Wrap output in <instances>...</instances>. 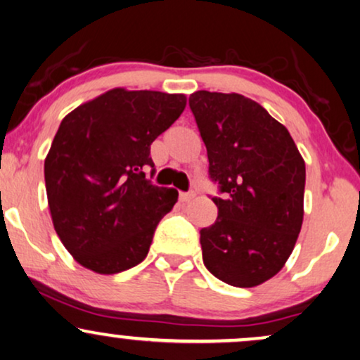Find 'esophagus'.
<instances>
[{
	"instance_id": "esophagus-1",
	"label": "esophagus",
	"mask_w": 360,
	"mask_h": 360,
	"mask_svg": "<svg viewBox=\"0 0 360 360\" xmlns=\"http://www.w3.org/2000/svg\"><path fill=\"white\" fill-rule=\"evenodd\" d=\"M194 198V193H179V199L183 202H188V201H191V199Z\"/></svg>"
}]
</instances>
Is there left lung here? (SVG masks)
Wrapping results in <instances>:
<instances>
[{
    "mask_svg": "<svg viewBox=\"0 0 360 360\" xmlns=\"http://www.w3.org/2000/svg\"><path fill=\"white\" fill-rule=\"evenodd\" d=\"M189 108L222 194L216 222L201 229L204 266L254 288L284 267L301 233L306 165L285 126L243 94L195 91Z\"/></svg>",
    "mask_w": 360,
    "mask_h": 360,
    "instance_id": "1",
    "label": "left lung"
}]
</instances>
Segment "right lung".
<instances>
[{"label": "right lung", "instance_id": "right-lung-1", "mask_svg": "<svg viewBox=\"0 0 360 360\" xmlns=\"http://www.w3.org/2000/svg\"><path fill=\"white\" fill-rule=\"evenodd\" d=\"M184 108V94L116 88L61 121L44 159L48 204L54 231L86 269L116 274L148 256L177 191L144 171L154 167L153 141Z\"/></svg>", "mask_w": 360, "mask_h": 360}]
</instances>
